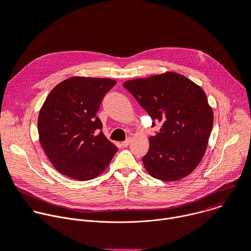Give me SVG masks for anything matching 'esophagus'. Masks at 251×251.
Here are the masks:
<instances>
[{"instance_id":"1","label":"esophagus","mask_w":251,"mask_h":251,"mask_svg":"<svg viewBox=\"0 0 251 251\" xmlns=\"http://www.w3.org/2000/svg\"><path fill=\"white\" fill-rule=\"evenodd\" d=\"M130 141H131V140H130V138H128V139H127V140H125V141H123V142H122V143H121V145H122V146H123V147H127V146H128V145H129V144H130Z\"/></svg>"}]
</instances>
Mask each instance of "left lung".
I'll return each instance as SVG.
<instances>
[{"instance_id":"left-lung-1","label":"left lung","mask_w":251,"mask_h":251,"mask_svg":"<svg viewBox=\"0 0 251 251\" xmlns=\"http://www.w3.org/2000/svg\"><path fill=\"white\" fill-rule=\"evenodd\" d=\"M153 120L162 126L150 136L142 158L148 173L162 181L189 175L206 151L213 112L204 91L183 75L167 72L123 84Z\"/></svg>"}]
</instances>
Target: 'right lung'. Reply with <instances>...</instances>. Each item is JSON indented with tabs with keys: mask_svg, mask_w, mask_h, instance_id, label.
Returning <instances> with one entry per match:
<instances>
[{
	"mask_svg": "<svg viewBox=\"0 0 251 251\" xmlns=\"http://www.w3.org/2000/svg\"><path fill=\"white\" fill-rule=\"evenodd\" d=\"M115 84L107 78L72 77L45 100L38 118L40 143L60 173L80 181L93 179L116 154L118 148L105 137L96 116Z\"/></svg>",
	"mask_w": 251,
	"mask_h": 251,
	"instance_id": "right-lung-1",
	"label": "right lung"
}]
</instances>
